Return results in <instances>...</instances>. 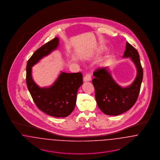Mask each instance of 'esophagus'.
<instances>
[{
  "instance_id": "esophagus-1",
  "label": "esophagus",
  "mask_w": 160,
  "mask_h": 160,
  "mask_svg": "<svg viewBox=\"0 0 160 160\" xmlns=\"http://www.w3.org/2000/svg\"><path fill=\"white\" fill-rule=\"evenodd\" d=\"M91 75L90 74H87L84 77V82H89L91 80Z\"/></svg>"
}]
</instances>
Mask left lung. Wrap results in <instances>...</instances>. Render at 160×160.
Segmentation results:
<instances>
[{"label":"left lung","instance_id":"obj_1","mask_svg":"<svg viewBox=\"0 0 160 160\" xmlns=\"http://www.w3.org/2000/svg\"><path fill=\"white\" fill-rule=\"evenodd\" d=\"M123 58H129L137 69V76L129 86L122 88L116 83L107 67L93 72L92 83L99 109L107 115L117 116L128 111L137 101L143 80V69L137 50L128 42Z\"/></svg>","mask_w":160,"mask_h":160}]
</instances>
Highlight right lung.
Wrapping results in <instances>:
<instances>
[{
  "mask_svg": "<svg viewBox=\"0 0 160 160\" xmlns=\"http://www.w3.org/2000/svg\"><path fill=\"white\" fill-rule=\"evenodd\" d=\"M59 43V38L56 37L32 54L27 63L26 83L32 99L40 110L53 117L65 118L76 106L77 93L83 84L82 74L61 72L54 83L47 88L38 86L32 76V67L55 50Z\"/></svg>",
  "mask_w": 160,
  "mask_h": 160,
  "instance_id": "add662e5",
  "label": "right lung"
}]
</instances>
